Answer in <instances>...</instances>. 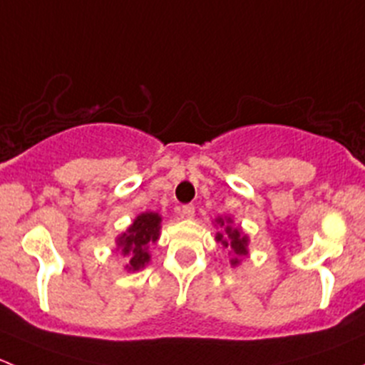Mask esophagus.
Segmentation results:
<instances>
[{"label":"esophagus","mask_w":365,"mask_h":365,"mask_svg":"<svg viewBox=\"0 0 365 365\" xmlns=\"http://www.w3.org/2000/svg\"><path fill=\"white\" fill-rule=\"evenodd\" d=\"M194 205H183L182 206V215L185 217V219H192L194 217Z\"/></svg>","instance_id":"esophagus-1"}]
</instances>
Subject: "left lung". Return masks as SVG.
I'll use <instances>...</instances> for the list:
<instances>
[{
  "label": "left lung",
  "instance_id": "left-lung-1",
  "mask_svg": "<svg viewBox=\"0 0 365 365\" xmlns=\"http://www.w3.org/2000/svg\"><path fill=\"white\" fill-rule=\"evenodd\" d=\"M217 222H219L220 226H224L222 219H217ZM227 222H231V220L227 219ZM215 238H217V242H222L224 247H227V245H230V247L235 251V254H237V257H233V259H231V264H237L238 257H242L247 254V237H242L240 231L238 230H233V227L227 226L226 233L224 235L217 233Z\"/></svg>",
  "mask_w": 365,
  "mask_h": 365
}]
</instances>
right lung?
Masks as SVG:
<instances>
[{"label":"right lung","instance_id":"add662e5","mask_svg":"<svg viewBox=\"0 0 365 365\" xmlns=\"http://www.w3.org/2000/svg\"><path fill=\"white\" fill-rule=\"evenodd\" d=\"M160 230V215L159 213H141L134 220L127 233H123L118 240V245L121 247V252L128 254L127 268L128 270H139L150 261L148 244L157 242Z\"/></svg>","mask_w":365,"mask_h":365}]
</instances>
